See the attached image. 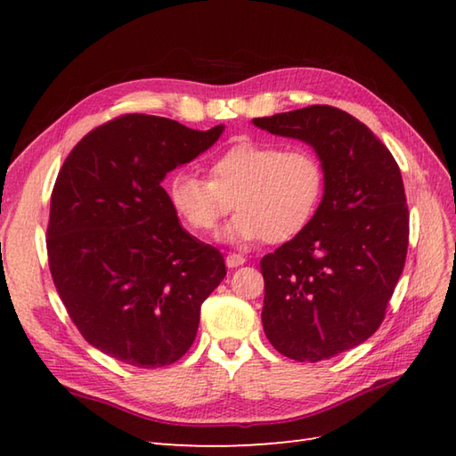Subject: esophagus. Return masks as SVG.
<instances>
[{
    "label": "esophagus",
    "instance_id": "1",
    "mask_svg": "<svg viewBox=\"0 0 456 456\" xmlns=\"http://www.w3.org/2000/svg\"><path fill=\"white\" fill-rule=\"evenodd\" d=\"M225 265H227L229 268H237V266H240V265H245V256L231 253V255L225 256Z\"/></svg>",
    "mask_w": 456,
    "mask_h": 456
}]
</instances>
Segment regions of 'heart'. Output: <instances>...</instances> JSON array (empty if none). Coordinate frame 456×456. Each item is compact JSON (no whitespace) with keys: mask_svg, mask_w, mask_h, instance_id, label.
<instances>
[{"mask_svg":"<svg viewBox=\"0 0 456 456\" xmlns=\"http://www.w3.org/2000/svg\"><path fill=\"white\" fill-rule=\"evenodd\" d=\"M325 191L323 164L307 149L243 139L209 164V180L178 172L168 201L191 233L208 235L235 208L225 243H288L309 225Z\"/></svg>","mask_w":456,"mask_h":456,"instance_id":"obj_1","label":"heart"}]
</instances>
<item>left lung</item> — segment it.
<instances>
[{
	"mask_svg": "<svg viewBox=\"0 0 456 456\" xmlns=\"http://www.w3.org/2000/svg\"><path fill=\"white\" fill-rule=\"evenodd\" d=\"M253 123L307 142L323 164L314 219L260 260V270L268 341L294 361H325L376 333L398 284L410 240L402 172L364 123L331 105Z\"/></svg>",
	"mask_w": 456,
	"mask_h": 456,
	"instance_id": "1",
	"label": "left lung"
}]
</instances>
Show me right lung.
Listing matches in <instances>:
<instances>
[{"mask_svg": "<svg viewBox=\"0 0 456 456\" xmlns=\"http://www.w3.org/2000/svg\"><path fill=\"white\" fill-rule=\"evenodd\" d=\"M209 131L129 113L90 131L68 154L53 190L48 266L82 337L139 368L188 353L225 260L180 225L162 180L208 151Z\"/></svg>", "mask_w": 456, "mask_h": 456, "instance_id": "obj_1", "label": "right lung"}]
</instances>
